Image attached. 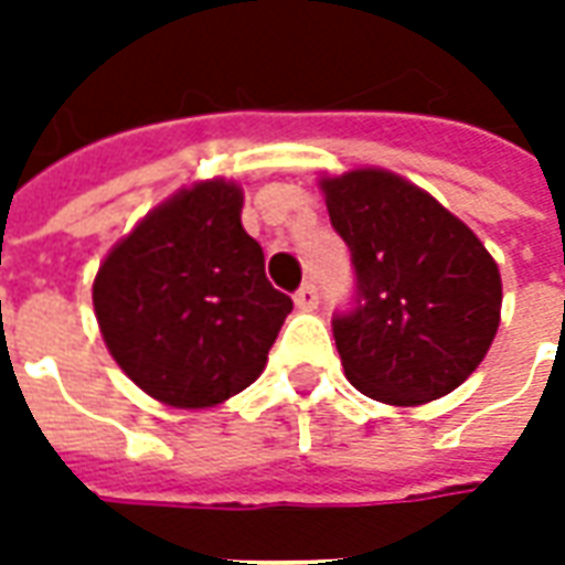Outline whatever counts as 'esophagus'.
Masks as SVG:
<instances>
[{"mask_svg":"<svg viewBox=\"0 0 565 565\" xmlns=\"http://www.w3.org/2000/svg\"><path fill=\"white\" fill-rule=\"evenodd\" d=\"M294 299L302 311H311V308H318V287H315V284H302V287L296 290Z\"/></svg>","mask_w":565,"mask_h":565,"instance_id":"esophagus-1","label":"esophagus"}]
</instances>
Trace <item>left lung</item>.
<instances>
[{
	"mask_svg": "<svg viewBox=\"0 0 565 565\" xmlns=\"http://www.w3.org/2000/svg\"><path fill=\"white\" fill-rule=\"evenodd\" d=\"M332 230L351 250L354 308L332 318L348 381L387 405L457 391L499 330L502 281L478 235L384 169L323 178Z\"/></svg>",
	"mask_w": 565,
	"mask_h": 565,
	"instance_id": "1",
	"label": "left lung"
}]
</instances>
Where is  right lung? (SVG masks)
Masks as SVG:
<instances>
[{"label": "right lung", "mask_w": 565, "mask_h": 565, "mask_svg": "<svg viewBox=\"0 0 565 565\" xmlns=\"http://www.w3.org/2000/svg\"><path fill=\"white\" fill-rule=\"evenodd\" d=\"M93 308L117 366L174 408H209L259 379L294 299L242 226V186L199 181L145 214L96 271Z\"/></svg>", "instance_id": "right-lung-1"}]
</instances>
